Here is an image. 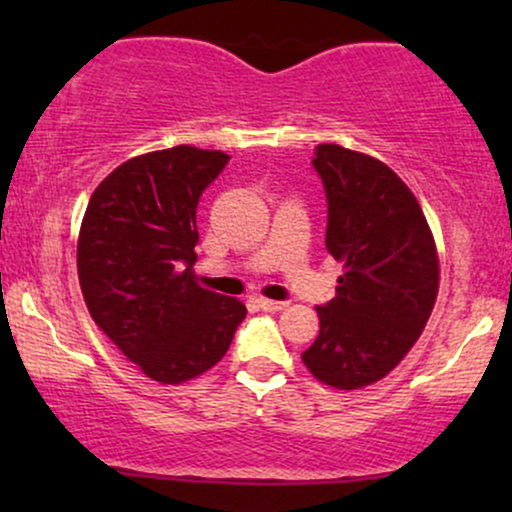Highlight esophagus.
<instances>
[{"label": "esophagus", "mask_w": 512, "mask_h": 512, "mask_svg": "<svg viewBox=\"0 0 512 512\" xmlns=\"http://www.w3.org/2000/svg\"><path fill=\"white\" fill-rule=\"evenodd\" d=\"M257 305H260L262 310H267V313H276V310H284L289 303H284V301H269V298H257Z\"/></svg>", "instance_id": "1"}]
</instances>
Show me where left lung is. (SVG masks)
<instances>
[{
  "label": "left lung",
  "mask_w": 512,
  "mask_h": 512,
  "mask_svg": "<svg viewBox=\"0 0 512 512\" xmlns=\"http://www.w3.org/2000/svg\"><path fill=\"white\" fill-rule=\"evenodd\" d=\"M327 192V252L342 262L337 296L317 305L320 334L303 363L334 390H361L399 366L438 298L440 264L424 209L378 158L317 144Z\"/></svg>",
  "instance_id": "8db88e82"
}]
</instances>
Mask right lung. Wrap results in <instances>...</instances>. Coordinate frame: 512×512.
Masks as SVG:
<instances>
[{
	"mask_svg": "<svg viewBox=\"0 0 512 512\" xmlns=\"http://www.w3.org/2000/svg\"><path fill=\"white\" fill-rule=\"evenodd\" d=\"M228 154L134 156L93 190L76 243L88 313L146 378L180 385L226 356L248 310L197 284V204Z\"/></svg>",
	"mask_w": 512,
	"mask_h": 512,
	"instance_id": "right-lung-1",
	"label": "right lung"
}]
</instances>
